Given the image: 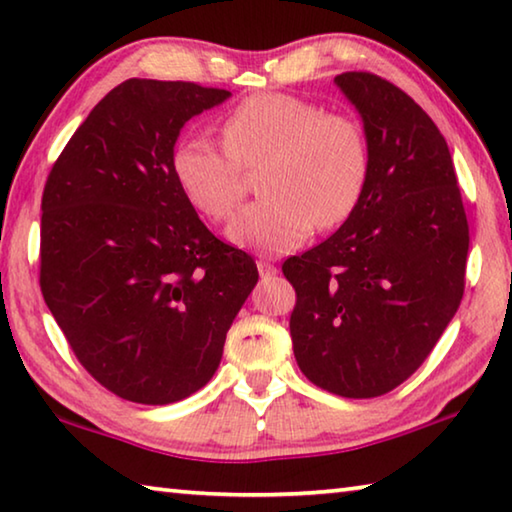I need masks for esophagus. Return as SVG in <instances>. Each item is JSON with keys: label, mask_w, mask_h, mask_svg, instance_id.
Instances as JSON below:
<instances>
[{"label": "esophagus", "mask_w": 512, "mask_h": 512, "mask_svg": "<svg viewBox=\"0 0 512 512\" xmlns=\"http://www.w3.org/2000/svg\"><path fill=\"white\" fill-rule=\"evenodd\" d=\"M257 271L262 277H273L277 273V266L273 262H268V259H257Z\"/></svg>", "instance_id": "obj_1"}]
</instances>
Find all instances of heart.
<instances>
[{"mask_svg": "<svg viewBox=\"0 0 512 512\" xmlns=\"http://www.w3.org/2000/svg\"><path fill=\"white\" fill-rule=\"evenodd\" d=\"M223 147L187 137L171 155L180 192L198 214L228 221L255 171L262 201L241 210L228 237L259 253H287L311 232L334 230L357 210L368 185L370 153L359 121L314 101L262 92L237 103L219 124Z\"/></svg>", "mask_w": 512, "mask_h": 512, "instance_id": "heart-1", "label": "heart"}]
</instances>
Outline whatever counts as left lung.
<instances>
[{
  "mask_svg": "<svg viewBox=\"0 0 512 512\" xmlns=\"http://www.w3.org/2000/svg\"><path fill=\"white\" fill-rule=\"evenodd\" d=\"M334 81L363 117L368 185L350 219L282 273L296 289L289 329L302 375L368 400L409 379L454 318L470 228L452 153L427 112L377 74Z\"/></svg>",
  "mask_w": 512,
  "mask_h": 512,
  "instance_id": "left-lung-1",
  "label": "left lung"
}]
</instances>
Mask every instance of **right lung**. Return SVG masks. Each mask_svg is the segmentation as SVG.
<instances>
[{"instance_id":"add662e5","label":"right lung","mask_w":512,"mask_h":512,"mask_svg":"<svg viewBox=\"0 0 512 512\" xmlns=\"http://www.w3.org/2000/svg\"><path fill=\"white\" fill-rule=\"evenodd\" d=\"M230 92L192 81L112 88L42 192L40 289L81 366L137 404H171L219 368L257 284L248 253L216 239L171 171L180 128Z\"/></svg>"}]
</instances>
